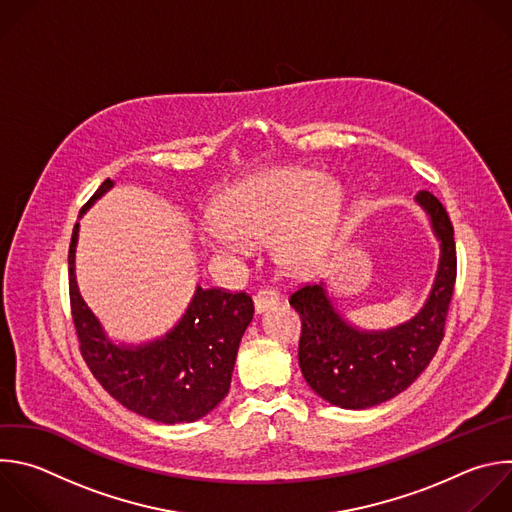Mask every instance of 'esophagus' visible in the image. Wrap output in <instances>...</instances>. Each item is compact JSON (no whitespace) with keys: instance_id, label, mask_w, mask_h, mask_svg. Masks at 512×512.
Instances as JSON below:
<instances>
[{"instance_id":"esophagus-1","label":"esophagus","mask_w":512,"mask_h":512,"mask_svg":"<svg viewBox=\"0 0 512 512\" xmlns=\"http://www.w3.org/2000/svg\"><path fill=\"white\" fill-rule=\"evenodd\" d=\"M253 301H255V309H257V313H261V311H265V309H269V307L277 305V301H279V293H277V289L261 287V289L255 293Z\"/></svg>"}]
</instances>
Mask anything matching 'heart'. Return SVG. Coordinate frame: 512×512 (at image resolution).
I'll list each match as a JSON object with an SVG mask.
<instances>
[{
  "label": "heart",
  "instance_id": "heart-1",
  "mask_svg": "<svg viewBox=\"0 0 512 512\" xmlns=\"http://www.w3.org/2000/svg\"><path fill=\"white\" fill-rule=\"evenodd\" d=\"M342 191L313 170L289 168L253 179L229 191L219 203L221 223L205 227L211 245L241 251L245 239L273 236L275 257L291 267L311 263L331 241Z\"/></svg>",
  "mask_w": 512,
  "mask_h": 512
}]
</instances>
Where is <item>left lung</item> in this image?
Returning <instances> with one entry per match:
<instances>
[{
    "mask_svg": "<svg viewBox=\"0 0 512 512\" xmlns=\"http://www.w3.org/2000/svg\"><path fill=\"white\" fill-rule=\"evenodd\" d=\"M416 201L440 239L436 281L416 317L386 331H360L333 309L323 283L301 285L289 297L301 315V374L329 404L350 410L382 404L404 392L438 352L456 283L454 227L432 193L420 191Z\"/></svg>",
    "mask_w": 512,
    "mask_h": 512,
    "instance_id": "1",
    "label": "left lung"
}]
</instances>
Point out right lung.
<instances>
[{
  "instance_id": "add662e5",
  "label": "right lung",
  "mask_w": 512,
  "mask_h": 512,
  "mask_svg": "<svg viewBox=\"0 0 512 512\" xmlns=\"http://www.w3.org/2000/svg\"><path fill=\"white\" fill-rule=\"evenodd\" d=\"M112 187L106 179L80 215ZM78 227L68 251L70 307L80 354L94 378L124 408L148 420L183 424L207 416L231 388L241 337L255 313L251 295L197 287L187 313L164 337L138 348L114 346L76 285Z\"/></svg>"
}]
</instances>
